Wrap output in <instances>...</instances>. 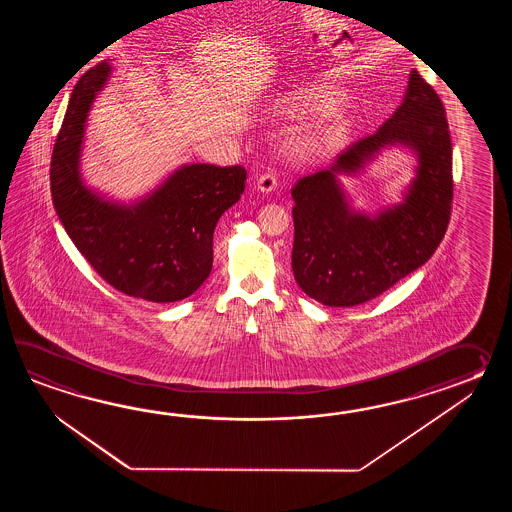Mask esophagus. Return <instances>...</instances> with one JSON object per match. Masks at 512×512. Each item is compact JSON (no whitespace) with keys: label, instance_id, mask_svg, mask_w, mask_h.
<instances>
[{"label":"esophagus","instance_id":"obj_1","mask_svg":"<svg viewBox=\"0 0 512 512\" xmlns=\"http://www.w3.org/2000/svg\"><path fill=\"white\" fill-rule=\"evenodd\" d=\"M256 186H258V190L263 192V194H271V192L276 190L278 181H276V177L272 174H261L260 177H258V183H256Z\"/></svg>","mask_w":512,"mask_h":512}]
</instances>
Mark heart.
Here are the masks:
<instances>
[{
  "label": "heart",
  "mask_w": 512,
  "mask_h": 512,
  "mask_svg": "<svg viewBox=\"0 0 512 512\" xmlns=\"http://www.w3.org/2000/svg\"><path fill=\"white\" fill-rule=\"evenodd\" d=\"M342 97L335 89L318 82L287 87L269 102V113L280 119H294L320 113L311 124L296 131L289 141V152L300 161L326 157L337 152L348 137L349 122L338 104Z\"/></svg>",
  "instance_id": "obj_1"
}]
</instances>
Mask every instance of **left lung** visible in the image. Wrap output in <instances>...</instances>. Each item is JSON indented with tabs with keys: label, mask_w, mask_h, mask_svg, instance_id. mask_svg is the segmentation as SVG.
<instances>
[{
	"label": "left lung",
	"mask_w": 512,
	"mask_h": 512,
	"mask_svg": "<svg viewBox=\"0 0 512 512\" xmlns=\"http://www.w3.org/2000/svg\"><path fill=\"white\" fill-rule=\"evenodd\" d=\"M388 145L415 153L416 177L401 204L370 217L350 207L337 175L358 173ZM452 190L445 108L414 69L401 106L379 130L294 186V280L329 307L377 298L432 258L448 227Z\"/></svg>",
	"instance_id": "1"
}]
</instances>
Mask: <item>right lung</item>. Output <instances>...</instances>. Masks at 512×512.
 Here are the masks:
<instances>
[{"mask_svg":"<svg viewBox=\"0 0 512 512\" xmlns=\"http://www.w3.org/2000/svg\"><path fill=\"white\" fill-rule=\"evenodd\" d=\"M111 77L100 62L78 80L51 157V196L67 236L102 280L146 302H177L212 271L221 214L240 201L243 166L183 164L148 196L124 205L84 183L80 157L87 115Z\"/></svg>","mask_w":512,"mask_h":512,"instance_id":"add662e5","label":"right lung"}]
</instances>
